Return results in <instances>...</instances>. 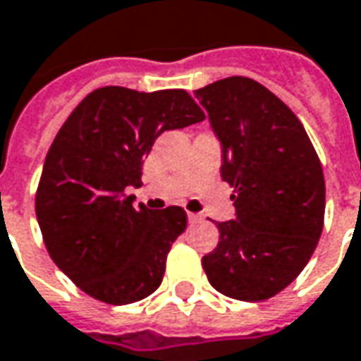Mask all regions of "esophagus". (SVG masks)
<instances>
[{
  "label": "esophagus",
  "instance_id": "1",
  "mask_svg": "<svg viewBox=\"0 0 361 361\" xmlns=\"http://www.w3.org/2000/svg\"><path fill=\"white\" fill-rule=\"evenodd\" d=\"M188 222H190V224H200V222H202V216L188 212Z\"/></svg>",
  "mask_w": 361,
  "mask_h": 361
}]
</instances>
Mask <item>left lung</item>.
I'll use <instances>...</instances> for the list:
<instances>
[{"instance_id": "1", "label": "left lung", "mask_w": 361, "mask_h": 361, "mask_svg": "<svg viewBox=\"0 0 361 361\" xmlns=\"http://www.w3.org/2000/svg\"><path fill=\"white\" fill-rule=\"evenodd\" d=\"M195 96L222 143L220 171L235 206L202 257L206 277L226 297L271 299L317 250L326 204L320 159L299 118L259 82L230 76Z\"/></svg>"}]
</instances>
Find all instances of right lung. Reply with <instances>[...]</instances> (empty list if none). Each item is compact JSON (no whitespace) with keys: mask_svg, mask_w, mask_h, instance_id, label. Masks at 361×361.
I'll use <instances>...</instances> for the list:
<instances>
[{"mask_svg":"<svg viewBox=\"0 0 361 361\" xmlns=\"http://www.w3.org/2000/svg\"><path fill=\"white\" fill-rule=\"evenodd\" d=\"M204 119L185 90L104 86L62 123L43 165L35 212L47 252L96 300L129 305L155 293L166 255L186 230V212L133 206L141 166L155 139Z\"/></svg>","mask_w":361,"mask_h":361,"instance_id":"1","label":"right lung"}]
</instances>
